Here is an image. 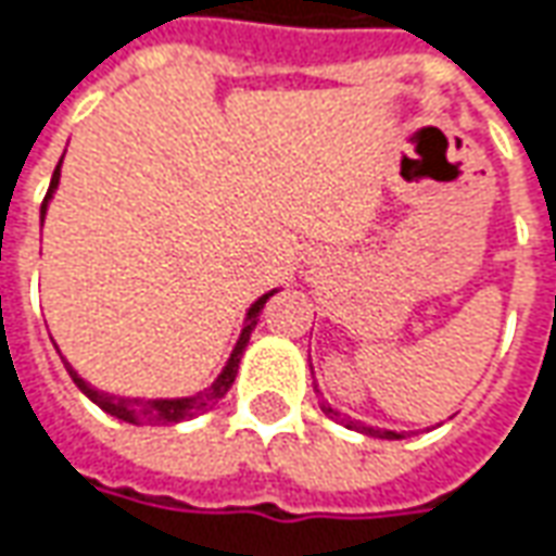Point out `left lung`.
I'll use <instances>...</instances> for the list:
<instances>
[{
    "mask_svg": "<svg viewBox=\"0 0 556 556\" xmlns=\"http://www.w3.org/2000/svg\"><path fill=\"white\" fill-rule=\"evenodd\" d=\"M324 412H327L332 420H342L348 430H357V432H366V435H378V439H402L400 432L393 430H375V427H366V424H359V420H351V417H342L336 408H329V405H324Z\"/></svg>",
    "mask_w": 556,
    "mask_h": 556,
    "instance_id": "left-lung-1",
    "label": "left lung"
}]
</instances>
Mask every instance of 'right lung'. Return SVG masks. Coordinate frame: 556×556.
<instances>
[{
  "label": "right lung",
  "mask_w": 556,
  "mask_h": 556,
  "mask_svg": "<svg viewBox=\"0 0 556 556\" xmlns=\"http://www.w3.org/2000/svg\"><path fill=\"white\" fill-rule=\"evenodd\" d=\"M60 163H63V160H60ZM60 163H56V168H53L48 197H45V202H41V220H45L48 202H51L53 190H56V184H60ZM271 293H275V290H271ZM271 293H263V296L248 308V317H244V327H241L239 342H236V348H232V354H229L224 372L217 375V381H214L212 388L199 390V393H193V396H178V400H129V396H114V393H105V390L90 388V384H87V381H84V378L68 366L66 359H63V363H66V372L72 375V381L78 384V390L87 396V400H93L102 412H109V415L117 417V420H126V424H148V427H168V424L190 420V417L208 412L214 402L227 396V390L232 388L236 372H239L241 354H244V348H248V339H251L256 320H260V312H263V305H266V300H269Z\"/></svg>",
  "instance_id": "right-lung-1"
}]
</instances>
